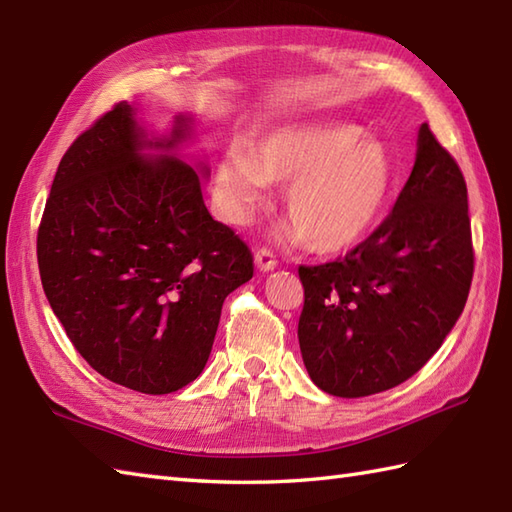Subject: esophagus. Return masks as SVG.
I'll return each mask as SVG.
<instances>
[{"instance_id": "obj_1", "label": "esophagus", "mask_w": 512, "mask_h": 512, "mask_svg": "<svg viewBox=\"0 0 512 512\" xmlns=\"http://www.w3.org/2000/svg\"><path fill=\"white\" fill-rule=\"evenodd\" d=\"M254 260H256V267L260 271H271L273 267L278 265L276 256H273V252H271V249H267V247H260L258 252H256V256H254Z\"/></svg>"}]
</instances>
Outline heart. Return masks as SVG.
I'll return each mask as SVG.
<instances>
[{"label": "heart", "instance_id": "b5f03b06", "mask_svg": "<svg viewBox=\"0 0 512 512\" xmlns=\"http://www.w3.org/2000/svg\"><path fill=\"white\" fill-rule=\"evenodd\" d=\"M289 182L282 197L291 236L315 252H343L378 228L397 191V171L382 143L352 123L282 128L254 149L232 145L217 167L219 193L245 219L267 184Z\"/></svg>", "mask_w": 512, "mask_h": 512}]
</instances>
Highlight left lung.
I'll return each instance as SVG.
<instances>
[{"mask_svg": "<svg viewBox=\"0 0 512 512\" xmlns=\"http://www.w3.org/2000/svg\"><path fill=\"white\" fill-rule=\"evenodd\" d=\"M297 273L299 350L321 391L347 400L382 393L428 363L473 278L467 184L428 123L389 217L343 258Z\"/></svg>", "mask_w": 512, "mask_h": 512, "instance_id": "1", "label": "left lung"}]
</instances>
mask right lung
Instances as JSON below:
<instances>
[{
	"instance_id": "add662e5",
	"label": "right lung",
	"mask_w": 512,
	"mask_h": 512,
	"mask_svg": "<svg viewBox=\"0 0 512 512\" xmlns=\"http://www.w3.org/2000/svg\"><path fill=\"white\" fill-rule=\"evenodd\" d=\"M128 102L104 112L62 156L36 236L47 302L97 373L126 389L165 395L202 373L221 306L254 276V256L210 217L186 162L147 160Z\"/></svg>"
}]
</instances>
